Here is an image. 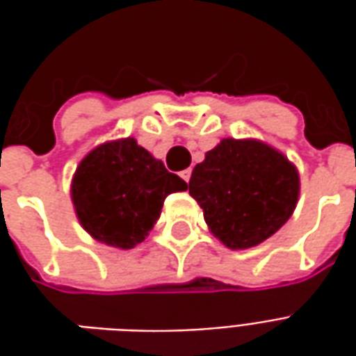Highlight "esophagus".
Here are the masks:
<instances>
[{"mask_svg": "<svg viewBox=\"0 0 356 356\" xmlns=\"http://www.w3.org/2000/svg\"><path fill=\"white\" fill-rule=\"evenodd\" d=\"M191 175H193V171H191V170L181 171V177H183V181H186V183L191 181Z\"/></svg>", "mask_w": 356, "mask_h": 356, "instance_id": "esophagus-1", "label": "esophagus"}]
</instances>
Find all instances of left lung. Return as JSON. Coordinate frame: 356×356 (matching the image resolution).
Wrapping results in <instances>:
<instances>
[{"instance_id":"8db88e82","label":"left lung","mask_w":356,"mask_h":356,"mask_svg":"<svg viewBox=\"0 0 356 356\" xmlns=\"http://www.w3.org/2000/svg\"><path fill=\"white\" fill-rule=\"evenodd\" d=\"M186 188L204 209L213 236L231 250H246L290 219L299 173L282 152L261 140L223 139L196 163Z\"/></svg>"}]
</instances>
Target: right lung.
<instances>
[{
  "instance_id": "obj_1",
  "label": "right lung",
  "mask_w": 356,
  "mask_h": 356,
  "mask_svg": "<svg viewBox=\"0 0 356 356\" xmlns=\"http://www.w3.org/2000/svg\"><path fill=\"white\" fill-rule=\"evenodd\" d=\"M179 191H186L185 181L127 137L93 148L74 173L70 194L95 240L129 250L154 227L165 196Z\"/></svg>"
}]
</instances>
